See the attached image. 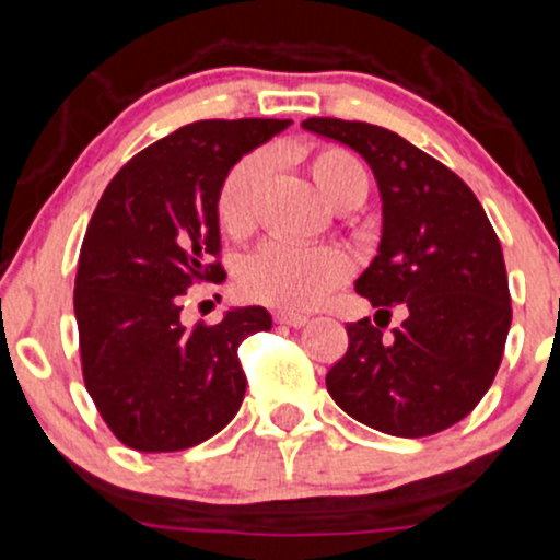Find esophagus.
Instances as JSON below:
<instances>
[{
	"label": "esophagus",
	"mask_w": 560,
	"mask_h": 560,
	"mask_svg": "<svg viewBox=\"0 0 560 560\" xmlns=\"http://www.w3.org/2000/svg\"><path fill=\"white\" fill-rule=\"evenodd\" d=\"M273 319H276V325L295 327V329H298V327H303L305 322H308V319H305V316H300V314H276Z\"/></svg>",
	"instance_id": "obj_1"
}]
</instances>
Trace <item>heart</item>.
<instances>
[{
  "instance_id": "1",
  "label": "heart",
  "mask_w": 560,
  "mask_h": 560,
  "mask_svg": "<svg viewBox=\"0 0 560 560\" xmlns=\"http://www.w3.org/2000/svg\"><path fill=\"white\" fill-rule=\"evenodd\" d=\"M265 174L262 155H246L222 179L217 192V220L222 231L244 235L252 225V203ZM311 176L332 206H357L368 196V174L351 152L322 147L311 155ZM351 260L340 246L270 244L252 252L241 265L238 287L246 298L281 311H308L343 284Z\"/></svg>"
}]
</instances>
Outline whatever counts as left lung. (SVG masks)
I'll list each match as a JSON object with an SVG mask.
<instances>
[{
  "mask_svg": "<svg viewBox=\"0 0 560 560\" xmlns=\"http://www.w3.org/2000/svg\"><path fill=\"white\" fill-rule=\"evenodd\" d=\"M305 131L351 147L381 192L378 255L357 292L405 322L392 335L359 319L327 392L351 419L394 438H427L472 413L502 364L513 308L502 244L475 192L388 128L308 117Z\"/></svg>",
  "mask_w": 560,
  "mask_h": 560,
  "instance_id": "1",
  "label": "left lung"
}]
</instances>
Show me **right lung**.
Segmentation results:
<instances>
[{"mask_svg":"<svg viewBox=\"0 0 560 560\" xmlns=\"http://www.w3.org/2000/svg\"><path fill=\"white\" fill-rule=\"evenodd\" d=\"M292 120H198L133 155L88 222L74 279L82 378L120 443L185 451L241 408L238 346L270 329L262 305L182 325L196 281H222L217 192L228 172Z\"/></svg>","mask_w":560,"mask_h":560,"instance_id":"add662e5","label":"right lung"}]
</instances>
